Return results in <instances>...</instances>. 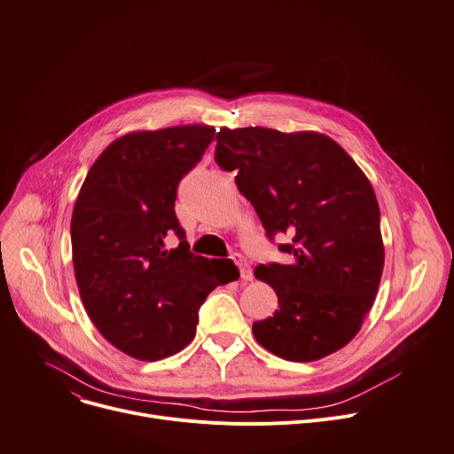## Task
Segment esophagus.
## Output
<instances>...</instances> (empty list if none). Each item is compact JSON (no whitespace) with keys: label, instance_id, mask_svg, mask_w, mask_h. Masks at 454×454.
<instances>
[{"label":"esophagus","instance_id":"obj_1","mask_svg":"<svg viewBox=\"0 0 454 454\" xmlns=\"http://www.w3.org/2000/svg\"><path fill=\"white\" fill-rule=\"evenodd\" d=\"M233 262L239 266V270H240V278H242V280H252V278H254V273H252L248 262H246V259H244L240 254H235V255H233Z\"/></svg>","mask_w":454,"mask_h":454}]
</instances>
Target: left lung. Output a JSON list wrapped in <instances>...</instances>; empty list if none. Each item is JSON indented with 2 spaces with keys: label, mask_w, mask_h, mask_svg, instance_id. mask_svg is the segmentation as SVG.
Returning <instances> with one entry per match:
<instances>
[{
  "label": "left lung",
  "mask_w": 454,
  "mask_h": 454,
  "mask_svg": "<svg viewBox=\"0 0 454 454\" xmlns=\"http://www.w3.org/2000/svg\"><path fill=\"white\" fill-rule=\"evenodd\" d=\"M215 162L270 237L286 233L290 264H261L275 313L254 324L257 342L292 362H313L349 344L375 302L384 270L380 208L351 155L318 132L264 127L217 132Z\"/></svg>",
  "instance_id": "8db88e82"
}]
</instances>
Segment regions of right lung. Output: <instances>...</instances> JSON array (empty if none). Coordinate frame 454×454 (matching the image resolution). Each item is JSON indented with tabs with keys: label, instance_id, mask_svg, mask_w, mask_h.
<instances>
[{
	"label": "right lung",
	"instance_id": "obj_1",
	"mask_svg": "<svg viewBox=\"0 0 454 454\" xmlns=\"http://www.w3.org/2000/svg\"><path fill=\"white\" fill-rule=\"evenodd\" d=\"M214 139L208 125L125 134L77 193L70 235L79 297L98 332L132 358L155 362L186 348L200 304L235 277L230 259L188 252L174 210L181 177ZM170 232L182 239L172 251Z\"/></svg>",
	"mask_w": 454,
	"mask_h": 454
}]
</instances>
